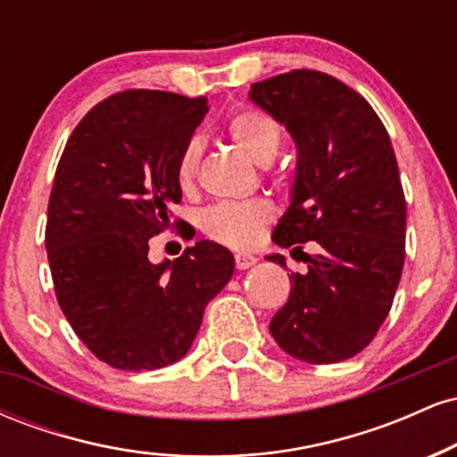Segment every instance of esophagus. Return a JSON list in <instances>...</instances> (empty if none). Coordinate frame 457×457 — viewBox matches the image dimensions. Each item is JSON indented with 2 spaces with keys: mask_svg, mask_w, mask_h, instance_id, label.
<instances>
[{
  "mask_svg": "<svg viewBox=\"0 0 457 457\" xmlns=\"http://www.w3.org/2000/svg\"><path fill=\"white\" fill-rule=\"evenodd\" d=\"M234 262H236V269L246 270V269H251V266H255V262H258V260H255L253 255H249V253H236Z\"/></svg>",
  "mask_w": 457,
  "mask_h": 457,
  "instance_id": "34e87169",
  "label": "esophagus"
}]
</instances>
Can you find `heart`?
<instances>
[{"instance_id": "b5f03b06", "label": "heart", "mask_w": 457, "mask_h": 457, "mask_svg": "<svg viewBox=\"0 0 457 457\" xmlns=\"http://www.w3.org/2000/svg\"><path fill=\"white\" fill-rule=\"evenodd\" d=\"M228 137L255 165H269L281 144V130L269 115L243 109L228 120ZM199 162V144L188 141L180 152L176 167V180L180 188L193 187ZM272 208L262 199L243 204H219L204 212L202 228L217 243L234 249H246L258 243L262 229L270 223Z\"/></svg>"}]
</instances>
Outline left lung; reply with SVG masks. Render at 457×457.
Wrapping results in <instances>:
<instances>
[{
    "label": "left lung",
    "instance_id": "8db88e82",
    "mask_svg": "<svg viewBox=\"0 0 457 457\" xmlns=\"http://www.w3.org/2000/svg\"><path fill=\"white\" fill-rule=\"evenodd\" d=\"M249 98L296 145L290 206L272 240L307 270L290 275L270 335L298 361L339 363L374 339L400 286L406 202L389 133L361 94L318 71L264 79ZM309 239L316 254L302 251ZM266 260L286 269L281 253Z\"/></svg>",
    "mask_w": 457,
    "mask_h": 457
}]
</instances>
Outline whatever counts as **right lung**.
Listing matches in <instances>:
<instances>
[{"label":"right lung","instance_id":"add662e5","mask_svg":"<svg viewBox=\"0 0 457 457\" xmlns=\"http://www.w3.org/2000/svg\"><path fill=\"white\" fill-rule=\"evenodd\" d=\"M206 96L127 90L87 112L57 162L45 246L57 303L77 337L115 370L150 371L188 353L234 255L199 240L180 258L148 260V240L182 199L180 152Z\"/></svg>","mask_w":457,"mask_h":457}]
</instances>
